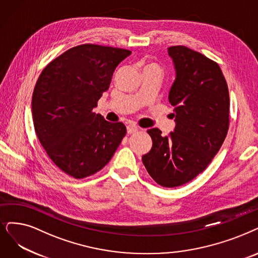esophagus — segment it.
Segmentation results:
<instances>
[{"mask_svg":"<svg viewBox=\"0 0 258 258\" xmlns=\"http://www.w3.org/2000/svg\"><path fill=\"white\" fill-rule=\"evenodd\" d=\"M138 130H139V128L136 125H133V123H130V125L127 126L128 135H133V133H136Z\"/></svg>","mask_w":258,"mask_h":258,"instance_id":"1","label":"esophagus"}]
</instances>
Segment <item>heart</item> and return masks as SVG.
<instances>
[{
	"label": "heart",
	"instance_id": "b5f03b06",
	"mask_svg": "<svg viewBox=\"0 0 258 258\" xmlns=\"http://www.w3.org/2000/svg\"><path fill=\"white\" fill-rule=\"evenodd\" d=\"M146 68H156V69H158V70H160L157 66H154V64H149V66H147Z\"/></svg>",
	"mask_w": 258,
	"mask_h": 258
}]
</instances>
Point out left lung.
<instances>
[{
  "instance_id": "1",
  "label": "left lung",
  "mask_w": 258,
  "mask_h": 258,
  "mask_svg": "<svg viewBox=\"0 0 258 258\" xmlns=\"http://www.w3.org/2000/svg\"><path fill=\"white\" fill-rule=\"evenodd\" d=\"M176 69L169 91L176 128L162 137L147 130L150 151L142 161L163 187H177L201 173L217 154L230 125L229 88L217 62L186 46L168 47Z\"/></svg>"
}]
</instances>
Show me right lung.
<instances>
[{
	"mask_svg": "<svg viewBox=\"0 0 258 258\" xmlns=\"http://www.w3.org/2000/svg\"><path fill=\"white\" fill-rule=\"evenodd\" d=\"M128 49L97 44L72 47L43 69L32 99L36 135L49 159L74 179H84L109 163L127 129L93 112L109 89Z\"/></svg>",
	"mask_w": 258,
	"mask_h": 258,
	"instance_id": "add662e5",
	"label": "right lung"
}]
</instances>
